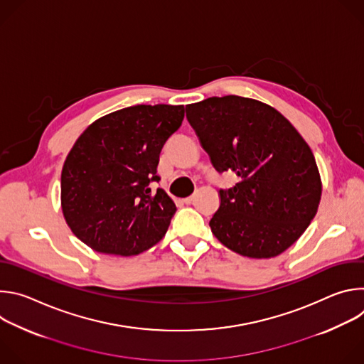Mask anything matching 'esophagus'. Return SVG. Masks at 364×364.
I'll return each instance as SVG.
<instances>
[{
	"label": "esophagus",
	"instance_id": "1",
	"mask_svg": "<svg viewBox=\"0 0 364 364\" xmlns=\"http://www.w3.org/2000/svg\"><path fill=\"white\" fill-rule=\"evenodd\" d=\"M184 203H186V204H191V203H193V196H190V197L184 198Z\"/></svg>",
	"mask_w": 364,
	"mask_h": 364
}]
</instances>
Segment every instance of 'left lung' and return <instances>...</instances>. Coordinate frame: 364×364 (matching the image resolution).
I'll return each instance as SVG.
<instances>
[{"instance_id": "1", "label": "left lung", "mask_w": 364, "mask_h": 364, "mask_svg": "<svg viewBox=\"0 0 364 364\" xmlns=\"http://www.w3.org/2000/svg\"><path fill=\"white\" fill-rule=\"evenodd\" d=\"M186 109L216 171L239 177L219 190L220 205L209 223L213 235L242 256L282 253L318 209L321 180L313 151L285 117L255 99L213 96Z\"/></svg>"}]
</instances>
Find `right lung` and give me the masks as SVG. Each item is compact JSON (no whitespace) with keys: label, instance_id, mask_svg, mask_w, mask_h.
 Instances as JSON below:
<instances>
[{"label":"right lung","instance_id":"add662e5","mask_svg":"<svg viewBox=\"0 0 364 364\" xmlns=\"http://www.w3.org/2000/svg\"><path fill=\"white\" fill-rule=\"evenodd\" d=\"M184 107L135 105L95 121L62 171V209L72 232L96 252L138 255L166 235L177 212L159 183L160 154Z\"/></svg>","mask_w":364,"mask_h":364}]
</instances>
